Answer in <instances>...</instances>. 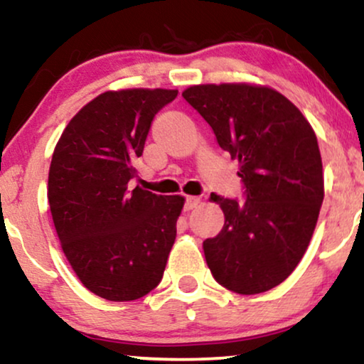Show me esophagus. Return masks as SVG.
<instances>
[{
  "instance_id": "34e87169",
  "label": "esophagus",
  "mask_w": 364,
  "mask_h": 364,
  "mask_svg": "<svg viewBox=\"0 0 364 364\" xmlns=\"http://www.w3.org/2000/svg\"><path fill=\"white\" fill-rule=\"evenodd\" d=\"M198 203H200V198H198V196H186V200H185V210L190 211V210H193V208H196Z\"/></svg>"
}]
</instances>
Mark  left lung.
<instances>
[{"instance_id": "1", "label": "left lung", "mask_w": 364, "mask_h": 364, "mask_svg": "<svg viewBox=\"0 0 364 364\" xmlns=\"http://www.w3.org/2000/svg\"><path fill=\"white\" fill-rule=\"evenodd\" d=\"M183 97L238 159L245 200L211 193L223 210L222 232L203 242L216 282L243 296L284 282L314 232L324 200L323 161L311 124L269 87L193 85Z\"/></svg>"}]
</instances>
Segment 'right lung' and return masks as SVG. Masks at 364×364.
Returning a JSON list of instances; mask_svg holds the SVG:
<instances>
[{
    "label": "right lung",
    "mask_w": 364,
    "mask_h": 364,
    "mask_svg": "<svg viewBox=\"0 0 364 364\" xmlns=\"http://www.w3.org/2000/svg\"><path fill=\"white\" fill-rule=\"evenodd\" d=\"M176 95L104 92L73 116L55 146L48 173L55 230L80 282L107 301L146 296L166 269L185 198L127 185L151 122Z\"/></svg>",
    "instance_id": "right-lung-1"
}]
</instances>
